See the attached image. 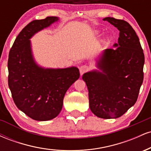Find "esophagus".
<instances>
[{"label": "esophagus", "mask_w": 151, "mask_h": 151, "mask_svg": "<svg viewBox=\"0 0 151 151\" xmlns=\"http://www.w3.org/2000/svg\"><path fill=\"white\" fill-rule=\"evenodd\" d=\"M88 70H89V67L86 65H82L81 66L80 68H79V72H80L81 75H82L83 74L85 73L86 72H87Z\"/></svg>", "instance_id": "esophagus-1"}]
</instances>
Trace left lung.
<instances>
[{
	"label": "left lung",
	"instance_id": "left-lung-1",
	"mask_svg": "<svg viewBox=\"0 0 151 151\" xmlns=\"http://www.w3.org/2000/svg\"><path fill=\"white\" fill-rule=\"evenodd\" d=\"M119 30L114 49L103 52L96 63L99 70L83 74L89 91V108L101 119H116L135 104L143 81L144 54L139 38L125 20L104 18Z\"/></svg>",
	"mask_w": 151,
	"mask_h": 151
}]
</instances>
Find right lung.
<instances>
[{
  "instance_id": "1",
  "label": "right lung",
  "mask_w": 151,
  "mask_h": 151,
  "mask_svg": "<svg viewBox=\"0 0 151 151\" xmlns=\"http://www.w3.org/2000/svg\"><path fill=\"white\" fill-rule=\"evenodd\" d=\"M47 17L30 22L15 39L8 56V86L18 108L36 121H49L60 113L66 91L79 78V69L43 68L33 58L30 39L58 22Z\"/></svg>"
}]
</instances>
